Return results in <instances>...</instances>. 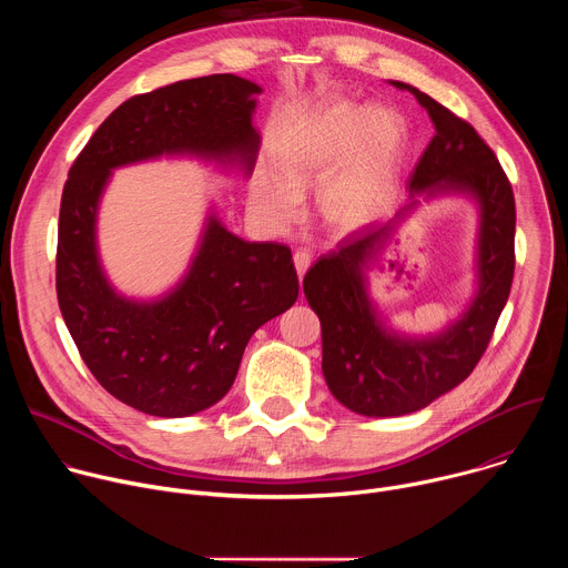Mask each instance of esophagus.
Masks as SVG:
<instances>
[{
	"label": "esophagus",
	"mask_w": 568,
	"mask_h": 568,
	"mask_svg": "<svg viewBox=\"0 0 568 568\" xmlns=\"http://www.w3.org/2000/svg\"><path fill=\"white\" fill-rule=\"evenodd\" d=\"M294 267H296L298 278H303V276H305V272H307V267H310V254H307L305 250L294 252Z\"/></svg>",
	"instance_id": "34e87169"
}]
</instances>
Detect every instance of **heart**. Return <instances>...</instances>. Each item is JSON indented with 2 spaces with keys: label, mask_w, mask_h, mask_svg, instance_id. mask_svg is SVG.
I'll return each mask as SVG.
<instances>
[{
  "label": "heart",
  "mask_w": 568,
  "mask_h": 568,
  "mask_svg": "<svg viewBox=\"0 0 568 568\" xmlns=\"http://www.w3.org/2000/svg\"><path fill=\"white\" fill-rule=\"evenodd\" d=\"M407 130L386 105L333 101L307 119L276 152V178L254 184L256 209L276 226H287L301 193L324 182L316 211L331 229L353 233L386 206L404 154Z\"/></svg>",
  "instance_id": "obj_1"
}]
</instances>
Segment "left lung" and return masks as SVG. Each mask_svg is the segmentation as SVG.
Returning <instances> with one entry per match:
<instances>
[{"instance_id":"1","label":"left lung","mask_w":568,"mask_h":568,"mask_svg":"<svg viewBox=\"0 0 568 568\" xmlns=\"http://www.w3.org/2000/svg\"><path fill=\"white\" fill-rule=\"evenodd\" d=\"M412 92L436 134L409 178V202L382 222L339 242L303 278V292L321 321V371L346 409L366 418H393L425 409L458 386L490 344L515 274L513 186L476 130L425 92ZM465 196L477 209L475 294L466 310L436 334L393 329L369 296L367 272L394 231L423 199Z\"/></svg>"}]
</instances>
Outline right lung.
I'll list each match as a JSON object with an SVG mask.
<instances>
[{
  "instance_id": "right-lung-1",
  "label": "right lung",
  "mask_w": 568,
  "mask_h": 568,
  "mask_svg": "<svg viewBox=\"0 0 568 568\" xmlns=\"http://www.w3.org/2000/svg\"><path fill=\"white\" fill-rule=\"evenodd\" d=\"M263 88L213 73L119 105L78 154L62 191L55 292L67 331L99 384L128 407L186 418L220 402L252 335L298 296L292 252L231 233L213 204L182 278L166 292H119L99 252V209L112 173L156 159H197L252 178Z\"/></svg>"
}]
</instances>
